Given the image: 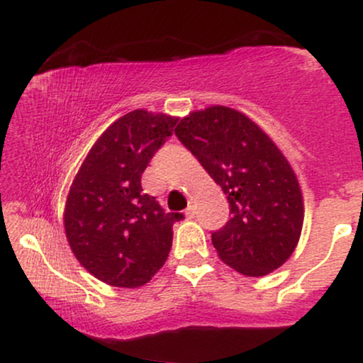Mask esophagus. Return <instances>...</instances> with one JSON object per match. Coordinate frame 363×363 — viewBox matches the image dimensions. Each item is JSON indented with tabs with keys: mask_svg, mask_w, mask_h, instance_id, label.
<instances>
[{
	"mask_svg": "<svg viewBox=\"0 0 363 363\" xmlns=\"http://www.w3.org/2000/svg\"><path fill=\"white\" fill-rule=\"evenodd\" d=\"M186 216H187V218H194V206H187Z\"/></svg>",
	"mask_w": 363,
	"mask_h": 363,
	"instance_id": "1",
	"label": "esophagus"
}]
</instances>
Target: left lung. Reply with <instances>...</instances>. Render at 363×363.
<instances>
[{
	"instance_id": "1",
	"label": "left lung",
	"mask_w": 363,
	"mask_h": 363,
	"mask_svg": "<svg viewBox=\"0 0 363 363\" xmlns=\"http://www.w3.org/2000/svg\"><path fill=\"white\" fill-rule=\"evenodd\" d=\"M176 136L222 187L230 218L211 232L220 259L245 277H264L294 252L303 223L289 160L242 112L213 106L191 112Z\"/></svg>"
}]
</instances>
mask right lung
<instances>
[{"mask_svg":"<svg viewBox=\"0 0 363 363\" xmlns=\"http://www.w3.org/2000/svg\"><path fill=\"white\" fill-rule=\"evenodd\" d=\"M176 124L167 114L128 112L95 141L74 177L66 237L83 268L107 285L136 289L167 261L182 213H165L145 194L141 174Z\"/></svg>","mask_w":363,"mask_h":363,"instance_id":"1","label":"right lung"}]
</instances>
